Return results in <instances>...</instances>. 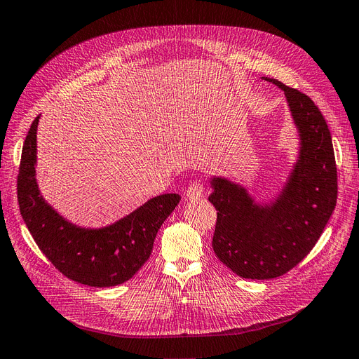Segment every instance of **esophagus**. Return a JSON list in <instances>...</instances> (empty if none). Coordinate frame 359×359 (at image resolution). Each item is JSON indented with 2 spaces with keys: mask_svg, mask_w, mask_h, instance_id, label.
I'll use <instances>...</instances> for the list:
<instances>
[{
  "mask_svg": "<svg viewBox=\"0 0 359 359\" xmlns=\"http://www.w3.org/2000/svg\"><path fill=\"white\" fill-rule=\"evenodd\" d=\"M203 193H205V185H203V182L194 181V182H191V184L189 185V189H187V193H185V196H187L189 200H194V198L202 197Z\"/></svg>",
  "mask_w": 359,
  "mask_h": 359,
  "instance_id": "1",
  "label": "esophagus"
}]
</instances>
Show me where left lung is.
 <instances>
[{"label": "left lung", "instance_id": "obj_1", "mask_svg": "<svg viewBox=\"0 0 359 359\" xmlns=\"http://www.w3.org/2000/svg\"><path fill=\"white\" fill-rule=\"evenodd\" d=\"M300 131V159L284 193L272 206H256L245 189L212 180L209 202L217 209L212 248L237 276L252 280L280 277L294 268L321 237L337 202V166L332 134L312 100L283 82Z\"/></svg>", "mask_w": 359, "mask_h": 359}]
</instances>
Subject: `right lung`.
Returning a JSON list of instances; mask_svg holds the SVG:
<instances>
[{
    "label": "right lung",
    "mask_w": 359,
    "mask_h": 359,
    "mask_svg": "<svg viewBox=\"0 0 359 359\" xmlns=\"http://www.w3.org/2000/svg\"><path fill=\"white\" fill-rule=\"evenodd\" d=\"M38 119L32 122L23 142L18 175L20 213L38 248L57 271L83 285L111 287L133 278L147 262L157 231L181 196L153 197L107 228L74 226L39 196L35 181Z\"/></svg>",
    "instance_id": "right-lung-1"
}]
</instances>
